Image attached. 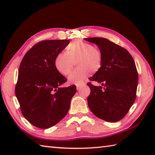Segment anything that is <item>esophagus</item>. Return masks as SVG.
Returning a JSON list of instances; mask_svg holds the SVG:
<instances>
[{
    "label": "esophagus",
    "instance_id": "34e87169",
    "mask_svg": "<svg viewBox=\"0 0 155 155\" xmlns=\"http://www.w3.org/2000/svg\"><path fill=\"white\" fill-rule=\"evenodd\" d=\"M84 84H77V89L78 90V91H79L81 88H82V87H84Z\"/></svg>",
    "mask_w": 155,
    "mask_h": 155
}]
</instances>
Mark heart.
I'll list each match as a JSON object with an SVG mask.
<instances>
[{"instance_id": "obj_1", "label": "heart", "mask_w": 155, "mask_h": 155, "mask_svg": "<svg viewBox=\"0 0 155 155\" xmlns=\"http://www.w3.org/2000/svg\"><path fill=\"white\" fill-rule=\"evenodd\" d=\"M77 61L79 68L68 77L71 84H81L84 83L92 72H97L101 68L103 57L101 51L88 42L77 41L71 42L66 47V53L61 52L56 56L54 66L58 72L63 75L70 73Z\"/></svg>"}]
</instances>
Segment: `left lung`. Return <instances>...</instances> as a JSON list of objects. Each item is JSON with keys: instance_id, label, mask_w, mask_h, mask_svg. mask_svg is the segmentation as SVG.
<instances>
[{"instance_id": "left-lung-1", "label": "left lung", "mask_w": 155, "mask_h": 155, "mask_svg": "<svg viewBox=\"0 0 155 155\" xmlns=\"http://www.w3.org/2000/svg\"><path fill=\"white\" fill-rule=\"evenodd\" d=\"M84 40L96 44L103 57L101 68L89 78L101 86L87 84L91 88L88 106L101 119L117 122L127 114L135 101L138 86L135 62L126 49L107 38L93 37Z\"/></svg>"}]
</instances>
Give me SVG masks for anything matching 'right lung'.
I'll list each match as a JSON object with an SVG mask.
<instances>
[{"instance_id":"add662e5","label":"right lung","mask_w":155,"mask_h":155,"mask_svg":"<svg viewBox=\"0 0 155 155\" xmlns=\"http://www.w3.org/2000/svg\"><path fill=\"white\" fill-rule=\"evenodd\" d=\"M69 42L66 39L39 42L20 64L16 97L23 116L36 127L46 129L60 122L77 92L75 85L60 87L67 80L54 66L56 56Z\"/></svg>"}]
</instances>
